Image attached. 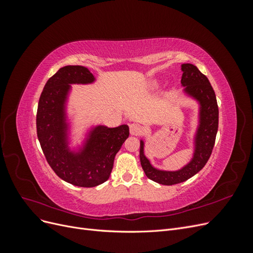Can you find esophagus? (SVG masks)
Listing matches in <instances>:
<instances>
[{"instance_id": "34e87169", "label": "esophagus", "mask_w": 253, "mask_h": 253, "mask_svg": "<svg viewBox=\"0 0 253 253\" xmlns=\"http://www.w3.org/2000/svg\"><path fill=\"white\" fill-rule=\"evenodd\" d=\"M143 132V128L140 125H137V124H132L129 126V133L131 135H135V136H138Z\"/></svg>"}]
</instances>
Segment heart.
<instances>
[{
	"instance_id": "1",
	"label": "heart",
	"mask_w": 253,
	"mask_h": 253,
	"mask_svg": "<svg viewBox=\"0 0 253 253\" xmlns=\"http://www.w3.org/2000/svg\"><path fill=\"white\" fill-rule=\"evenodd\" d=\"M155 83H156V81H151V82L149 83V86H150V87H151V86H154Z\"/></svg>"
}]
</instances>
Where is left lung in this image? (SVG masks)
Wrapping results in <instances>:
<instances>
[{
	"label": "left lung",
	"mask_w": 253,
	"mask_h": 253,
	"mask_svg": "<svg viewBox=\"0 0 253 253\" xmlns=\"http://www.w3.org/2000/svg\"><path fill=\"white\" fill-rule=\"evenodd\" d=\"M182 95L198 105L197 126L193 136V155L190 162L175 171L160 170L153 166L144 154V139H140V164L151 180L165 186H172L191 178L200 172L212 153L218 127V106L211 84L198 68L191 64L181 65Z\"/></svg>",
	"instance_id": "1"
}]
</instances>
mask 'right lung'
Returning a JSON list of instances; mask_svg holds the SVG:
<instances>
[{"instance_id": "right-lung-1", "label": "right lung", "mask_w": 253, "mask_h": 253, "mask_svg": "<svg viewBox=\"0 0 253 253\" xmlns=\"http://www.w3.org/2000/svg\"><path fill=\"white\" fill-rule=\"evenodd\" d=\"M97 81L86 67L66 65L45 84L37 112V134L51 169L61 179L91 188L109 179L115 156L128 137L127 125H93L75 142L74 121L68 114L73 84Z\"/></svg>"}]
</instances>
